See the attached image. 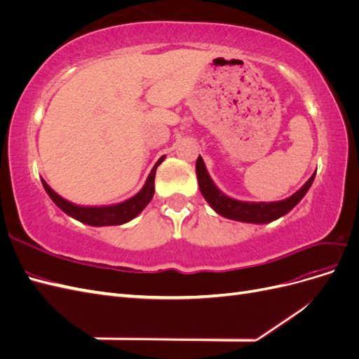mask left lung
<instances>
[{
	"label": "left lung",
	"instance_id": "8db88e82",
	"mask_svg": "<svg viewBox=\"0 0 359 359\" xmlns=\"http://www.w3.org/2000/svg\"><path fill=\"white\" fill-rule=\"evenodd\" d=\"M196 175L202 196L205 201L210 203L211 208L220 214L224 219L235 220V222H243V223H253V224H265L271 223L280 217L286 215L290 210L295 208V206L301 202V199L306 196L309 189L316 177V172L313 173L310 180L304 184V186L293 193L292 196L283 199V201H276V202H250V201H238L231 196L224 194L219 187L215 186V182L210 177L208 170L203 163V158L199 156L196 160Z\"/></svg>",
	"mask_w": 359,
	"mask_h": 359
}]
</instances>
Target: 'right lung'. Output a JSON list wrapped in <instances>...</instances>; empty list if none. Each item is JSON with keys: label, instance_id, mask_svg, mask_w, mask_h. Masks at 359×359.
Masks as SVG:
<instances>
[{"label": "right lung", "instance_id": "1", "mask_svg": "<svg viewBox=\"0 0 359 359\" xmlns=\"http://www.w3.org/2000/svg\"><path fill=\"white\" fill-rule=\"evenodd\" d=\"M166 157L161 156L157 163L154 165L153 170L149 172V175L144 184V187L140 189L133 198H130L121 203H115L109 206H81V205H74L66 199H62L60 194L53 191L45 180H41L43 187H45L46 193L49 194V198L53 201L61 211L70 215L72 219L78 220L81 223H85L88 226H119L128 223L130 220H133L135 217H137L140 212H142L147 205L151 202L154 196V180H156V170L161 165V161Z\"/></svg>", "mask_w": 359, "mask_h": 359}]
</instances>
